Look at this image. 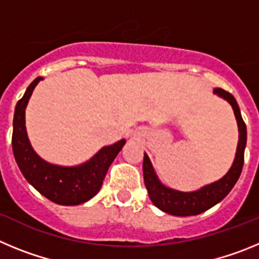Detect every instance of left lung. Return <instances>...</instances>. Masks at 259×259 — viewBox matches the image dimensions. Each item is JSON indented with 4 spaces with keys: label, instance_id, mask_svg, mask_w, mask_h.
Wrapping results in <instances>:
<instances>
[{
    "label": "left lung",
    "instance_id": "8db88e82",
    "mask_svg": "<svg viewBox=\"0 0 259 259\" xmlns=\"http://www.w3.org/2000/svg\"><path fill=\"white\" fill-rule=\"evenodd\" d=\"M214 93L227 100L235 111V116L237 119V125H239V145L236 150V158L233 161L232 167L230 168L226 176H223L221 180L212 183L201 188L196 192H179L174 189L166 188L162 185L155 175L153 166L150 163L148 155L144 154L143 171H144V183L148 189L149 197L152 202L154 203L158 209L162 211L168 212L171 215H178V217H188V215H197L201 212L206 211L210 207L221 202L226 196L233 188L241 175L242 166H244V152L246 146V124L242 120L241 113H240L239 105L236 100L230 92L224 91L222 88L214 89Z\"/></svg>",
    "mask_w": 259,
    "mask_h": 259
}]
</instances>
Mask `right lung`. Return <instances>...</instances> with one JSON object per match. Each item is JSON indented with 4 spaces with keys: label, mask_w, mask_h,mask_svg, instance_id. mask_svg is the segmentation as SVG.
Segmentation results:
<instances>
[{
    "label": "right lung",
    "mask_w": 259,
    "mask_h": 259,
    "mask_svg": "<svg viewBox=\"0 0 259 259\" xmlns=\"http://www.w3.org/2000/svg\"><path fill=\"white\" fill-rule=\"evenodd\" d=\"M40 80L42 77H37L29 84L15 106L11 137L14 157L27 182L48 200L66 206L79 205L98 193L110 164L120 152L125 140L105 146L92 159L76 167L56 166L41 159L29 144L24 120V110Z\"/></svg>",
    "instance_id": "right-lung-1"
}]
</instances>
